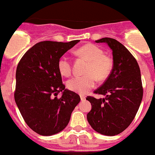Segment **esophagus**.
<instances>
[{
	"label": "esophagus",
	"mask_w": 155,
	"mask_h": 155,
	"mask_svg": "<svg viewBox=\"0 0 155 155\" xmlns=\"http://www.w3.org/2000/svg\"><path fill=\"white\" fill-rule=\"evenodd\" d=\"M80 97H81V101H84V100H85V96H84V95H81V96H80Z\"/></svg>",
	"instance_id": "34e87169"
}]
</instances>
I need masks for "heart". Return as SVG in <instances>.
<instances>
[{
	"label": "heart",
	"instance_id": "heart-1",
	"mask_svg": "<svg viewBox=\"0 0 155 155\" xmlns=\"http://www.w3.org/2000/svg\"><path fill=\"white\" fill-rule=\"evenodd\" d=\"M78 54L89 61L83 76H76L67 81V86L72 91L78 94H85L96 84L97 78L103 81L110 76L112 71V58L104 54L103 50L93 44L85 45L78 49ZM58 68L61 75L70 76L72 73V65L70 58L63 55L58 61Z\"/></svg>",
	"mask_w": 155,
	"mask_h": 155
}]
</instances>
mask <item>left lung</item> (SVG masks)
<instances>
[{
  "label": "left lung",
  "mask_w": 155,
  "mask_h": 155,
  "mask_svg": "<svg viewBox=\"0 0 155 155\" xmlns=\"http://www.w3.org/2000/svg\"><path fill=\"white\" fill-rule=\"evenodd\" d=\"M95 41L106 43L112 49L114 65L108 78L94 90L105 97H86L92 106L87 120L97 133L117 135L130 125L140 106L143 95L140 69L133 55L117 40L104 38Z\"/></svg>",
  "instance_id": "obj_1"
}]
</instances>
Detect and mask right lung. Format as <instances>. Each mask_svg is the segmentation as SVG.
I'll list each match as a JSON object with an SVG mask.
<instances>
[{"label": "right lung", "mask_w": 155, "mask_h": 155, "mask_svg": "<svg viewBox=\"0 0 155 155\" xmlns=\"http://www.w3.org/2000/svg\"><path fill=\"white\" fill-rule=\"evenodd\" d=\"M79 41L38 42L17 65L15 101L25 122L38 134L50 136L63 130L81 100L65 89L58 68L59 58ZM60 92L63 95L58 99Z\"/></svg>", "instance_id": "right-lung-1"}]
</instances>
